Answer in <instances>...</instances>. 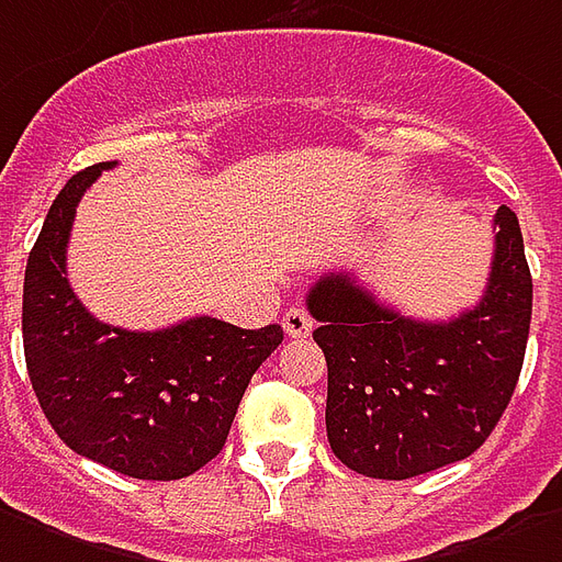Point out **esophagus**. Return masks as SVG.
Wrapping results in <instances>:
<instances>
[{
  "instance_id": "1",
  "label": "esophagus",
  "mask_w": 562,
  "mask_h": 562,
  "mask_svg": "<svg viewBox=\"0 0 562 562\" xmlns=\"http://www.w3.org/2000/svg\"><path fill=\"white\" fill-rule=\"evenodd\" d=\"M282 330L292 336V339H303V336L313 334V318L301 306H292V310H285V315H282Z\"/></svg>"
}]
</instances>
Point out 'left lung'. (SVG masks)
<instances>
[{
  "label": "left lung",
  "mask_w": 562,
  "mask_h": 562,
  "mask_svg": "<svg viewBox=\"0 0 562 562\" xmlns=\"http://www.w3.org/2000/svg\"><path fill=\"white\" fill-rule=\"evenodd\" d=\"M306 310L327 360V440L345 468L411 480L468 459L503 417L525 363L533 280L518 217L497 207L488 285L450 322L396 313L351 273H324Z\"/></svg>",
  "instance_id": "1"
}]
</instances>
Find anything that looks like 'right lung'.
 Returning a JSON list of instances; mask_svg holds the SVG:
<instances>
[{
  "label": "right lung",
  "instance_id": "add662e5",
  "mask_svg": "<svg viewBox=\"0 0 562 562\" xmlns=\"http://www.w3.org/2000/svg\"><path fill=\"white\" fill-rule=\"evenodd\" d=\"M110 164L82 169L53 199L23 280V351L32 390L70 450L133 480H184L214 459L280 324L244 330L196 315L164 330L98 322L68 282V238L82 193Z\"/></svg>",
  "mask_w": 562,
  "mask_h": 562
}]
</instances>
